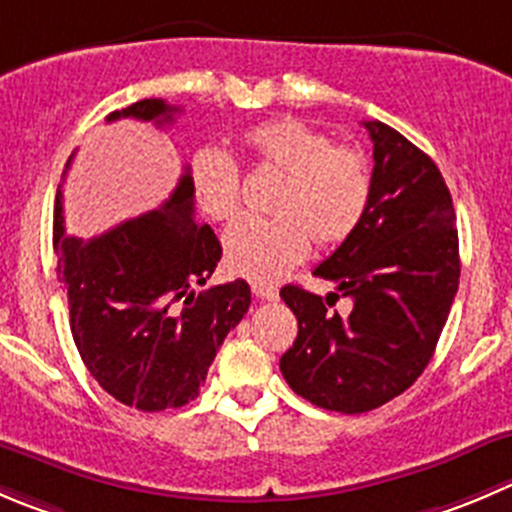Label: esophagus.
<instances>
[{
  "mask_svg": "<svg viewBox=\"0 0 512 512\" xmlns=\"http://www.w3.org/2000/svg\"><path fill=\"white\" fill-rule=\"evenodd\" d=\"M252 295L260 297V300L275 302L277 300V290L270 285H262V282H252Z\"/></svg>",
  "mask_w": 512,
  "mask_h": 512,
  "instance_id": "obj_1",
  "label": "esophagus"
}]
</instances>
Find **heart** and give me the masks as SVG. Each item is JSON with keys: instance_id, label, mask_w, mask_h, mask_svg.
<instances>
[{"instance_id": "1", "label": "heart", "mask_w": 512, "mask_h": 512, "mask_svg": "<svg viewBox=\"0 0 512 512\" xmlns=\"http://www.w3.org/2000/svg\"><path fill=\"white\" fill-rule=\"evenodd\" d=\"M257 167L282 175L272 197L275 217H242L225 235V262L257 282H275L302 262L310 240L337 247L360 227L370 205V167L355 147L295 117L262 122L242 137ZM197 210L227 222L240 207V167L217 147H200L187 165Z\"/></svg>"}]
</instances>
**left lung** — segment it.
<instances>
[{"mask_svg":"<svg viewBox=\"0 0 512 512\" xmlns=\"http://www.w3.org/2000/svg\"><path fill=\"white\" fill-rule=\"evenodd\" d=\"M372 140V192L360 227L315 270L353 297L347 318L327 313L336 292L285 285L297 337L280 357L300 398L335 413L375 410L428 367L460 280L453 197L435 162L388 124L362 122Z\"/></svg>","mask_w":512,"mask_h":512,"instance_id":"obj_1","label":"left lung"}]
</instances>
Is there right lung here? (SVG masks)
Returning a JSON list of instances; mask_svg holds the SVG:
<instances>
[{"mask_svg":"<svg viewBox=\"0 0 512 512\" xmlns=\"http://www.w3.org/2000/svg\"><path fill=\"white\" fill-rule=\"evenodd\" d=\"M177 112L165 99H140L107 122L132 117L162 127ZM54 252L74 345L102 390L142 413L195 400L227 332L250 307V285L195 290L215 272L222 245L195 220L187 167L160 210L92 240L64 232L57 195Z\"/></svg>","mask_w":512,"mask_h":512,"instance_id":"right-lung-1","label":"right lung"}]
</instances>
